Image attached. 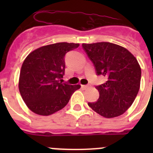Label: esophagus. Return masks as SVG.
I'll return each mask as SVG.
<instances>
[{
  "mask_svg": "<svg viewBox=\"0 0 153 153\" xmlns=\"http://www.w3.org/2000/svg\"><path fill=\"white\" fill-rule=\"evenodd\" d=\"M81 86H82V88L83 89H87L90 87V85H82Z\"/></svg>",
  "mask_w": 153,
  "mask_h": 153,
  "instance_id": "esophagus-1",
  "label": "esophagus"
}]
</instances>
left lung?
Here are the masks:
<instances>
[{
    "instance_id": "1",
    "label": "left lung",
    "mask_w": 153,
    "mask_h": 153,
    "mask_svg": "<svg viewBox=\"0 0 153 153\" xmlns=\"http://www.w3.org/2000/svg\"><path fill=\"white\" fill-rule=\"evenodd\" d=\"M82 47L97 75L106 78L105 83L96 86L100 97L97 102H88L89 106L106 118L123 114L140 90L141 68L137 60L128 50L109 42L83 44Z\"/></svg>"
}]
</instances>
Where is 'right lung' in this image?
Instances as JSON below:
<instances>
[{
    "mask_svg": "<svg viewBox=\"0 0 153 153\" xmlns=\"http://www.w3.org/2000/svg\"><path fill=\"white\" fill-rule=\"evenodd\" d=\"M79 44L56 43L31 52L22 64L19 90L27 107L36 114L49 116L63 109L80 85L62 83L65 55Z\"/></svg>",
    "mask_w": 153,
    "mask_h": 153,
    "instance_id": "right-lung-1",
    "label": "right lung"
}]
</instances>
